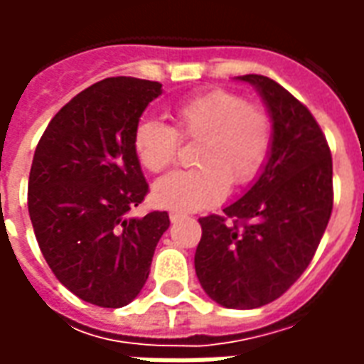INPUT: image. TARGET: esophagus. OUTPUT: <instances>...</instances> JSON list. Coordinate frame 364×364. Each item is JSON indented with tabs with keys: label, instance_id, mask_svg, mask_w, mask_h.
Returning <instances> with one entry per match:
<instances>
[{
	"label": "esophagus",
	"instance_id": "1",
	"mask_svg": "<svg viewBox=\"0 0 364 364\" xmlns=\"http://www.w3.org/2000/svg\"><path fill=\"white\" fill-rule=\"evenodd\" d=\"M181 218H183V213H177V210H171V213H169V220L171 222L181 220Z\"/></svg>",
	"mask_w": 364,
	"mask_h": 364
}]
</instances>
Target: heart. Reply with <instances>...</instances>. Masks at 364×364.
<instances>
[{
	"mask_svg": "<svg viewBox=\"0 0 364 364\" xmlns=\"http://www.w3.org/2000/svg\"><path fill=\"white\" fill-rule=\"evenodd\" d=\"M175 130L158 119H144L134 130V151L148 171H164L177 158L181 138H200L198 167L177 169L154 185L156 203L179 213L200 210L252 183L271 148V119L240 93L213 90L187 97L173 107Z\"/></svg>",
	"mask_w": 364,
	"mask_h": 364,
	"instance_id": "heart-1",
	"label": "heart"
}]
</instances>
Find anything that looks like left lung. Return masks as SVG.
Returning a JSON list of instances; mask_svg holds the SVG:
<instances>
[{
	"mask_svg": "<svg viewBox=\"0 0 364 364\" xmlns=\"http://www.w3.org/2000/svg\"><path fill=\"white\" fill-rule=\"evenodd\" d=\"M252 83L273 122L267 161L224 216L198 218V282L216 304L252 310L273 302L310 265L333 206L331 151L312 112L265 75Z\"/></svg>",
	"mask_w": 364,
	"mask_h": 364,
	"instance_id": "obj_1",
	"label": "left lung"
}]
</instances>
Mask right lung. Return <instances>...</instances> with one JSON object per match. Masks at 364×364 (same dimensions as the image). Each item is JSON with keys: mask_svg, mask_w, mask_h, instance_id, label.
I'll use <instances>...</instances> for the list:
<instances>
[{"mask_svg": "<svg viewBox=\"0 0 364 364\" xmlns=\"http://www.w3.org/2000/svg\"><path fill=\"white\" fill-rule=\"evenodd\" d=\"M161 83L107 77L44 130L28 175V214L52 273L90 304L120 308L146 284L167 213L132 218L148 193L134 130Z\"/></svg>", "mask_w": 364, "mask_h": 364, "instance_id": "right-lung-1", "label": "right lung"}]
</instances>
